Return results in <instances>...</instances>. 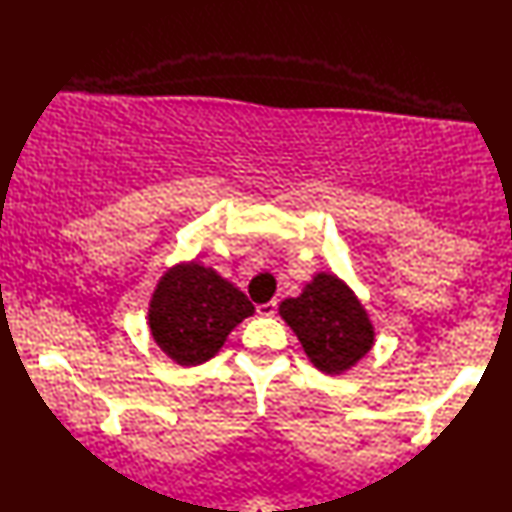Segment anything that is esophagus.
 Wrapping results in <instances>:
<instances>
[{
  "instance_id": "34e87169",
  "label": "esophagus",
  "mask_w": 512,
  "mask_h": 512,
  "mask_svg": "<svg viewBox=\"0 0 512 512\" xmlns=\"http://www.w3.org/2000/svg\"><path fill=\"white\" fill-rule=\"evenodd\" d=\"M275 312H277V301H268V303H262V306H257L259 317H275Z\"/></svg>"
}]
</instances>
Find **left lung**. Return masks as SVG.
Returning <instances> with one entry per match:
<instances>
[{
	"mask_svg": "<svg viewBox=\"0 0 512 512\" xmlns=\"http://www.w3.org/2000/svg\"><path fill=\"white\" fill-rule=\"evenodd\" d=\"M279 314L312 365L325 374L347 372L374 345V328L361 301L330 273H319L297 299L281 301Z\"/></svg>",
	"mask_w": 512,
	"mask_h": 512,
	"instance_id": "1",
	"label": "left lung"
}]
</instances>
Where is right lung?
<instances>
[{"mask_svg": "<svg viewBox=\"0 0 512 512\" xmlns=\"http://www.w3.org/2000/svg\"><path fill=\"white\" fill-rule=\"evenodd\" d=\"M255 312L242 290L198 262L178 264L160 279L149 303V328L178 365L209 361L237 323Z\"/></svg>", "mask_w": 512, "mask_h": 512, "instance_id": "1", "label": "right lung"}]
</instances>
